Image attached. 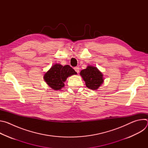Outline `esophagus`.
<instances>
[{"label": "esophagus", "mask_w": 148, "mask_h": 148, "mask_svg": "<svg viewBox=\"0 0 148 148\" xmlns=\"http://www.w3.org/2000/svg\"><path fill=\"white\" fill-rule=\"evenodd\" d=\"M74 70L75 71V72H77V73H79V67H74Z\"/></svg>", "instance_id": "34e87169"}]
</instances>
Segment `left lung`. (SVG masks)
<instances>
[{
  "instance_id": "1",
  "label": "left lung",
  "mask_w": 148,
  "mask_h": 148,
  "mask_svg": "<svg viewBox=\"0 0 148 148\" xmlns=\"http://www.w3.org/2000/svg\"><path fill=\"white\" fill-rule=\"evenodd\" d=\"M80 75L86 82L87 87L92 90H97L103 82V75L95 67L88 66L81 71Z\"/></svg>"
}]
</instances>
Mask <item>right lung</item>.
<instances>
[{
	"label": "right lung",
	"instance_id": "add662e5",
	"mask_svg": "<svg viewBox=\"0 0 148 148\" xmlns=\"http://www.w3.org/2000/svg\"><path fill=\"white\" fill-rule=\"evenodd\" d=\"M77 73L69 65L62 66L56 64L45 74L44 78L48 85L55 90H59L64 87L67 78Z\"/></svg>",
	"mask_w": 148,
	"mask_h": 148
}]
</instances>
